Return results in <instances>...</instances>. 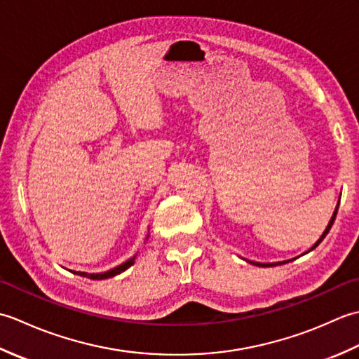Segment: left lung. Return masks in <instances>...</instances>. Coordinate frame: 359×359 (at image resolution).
I'll list each match as a JSON object with an SVG mask.
<instances>
[{
    "label": "left lung",
    "mask_w": 359,
    "mask_h": 359,
    "mask_svg": "<svg viewBox=\"0 0 359 359\" xmlns=\"http://www.w3.org/2000/svg\"><path fill=\"white\" fill-rule=\"evenodd\" d=\"M338 207H339V202H338V205H337V208H334V211H333V216H332V219H330V222H329V225H327L325 226V230H324V233L321 234V238H319L316 242H315V245L313 247H311L309 251H306V253H304V255H307V253H310V251L311 250H315L318 245H319V243H321L323 242V239L325 238V236H327V233H329L330 231V228H332V225H333V222H334V217H337V212H338ZM245 261H247V259H245ZM247 262H250V264H253V265H257V266H273V265H282V264H287L288 261H282V262H273V264H262V262H255V261H247Z\"/></svg>",
    "instance_id": "1"
}]
</instances>
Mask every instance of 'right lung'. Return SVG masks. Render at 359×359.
Returning a JSON list of instances; mask_svg holds the SVG:
<instances>
[{"mask_svg": "<svg viewBox=\"0 0 359 359\" xmlns=\"http://www.w3.org/2000/svg\"><path fill=\"white\" fill-rule=\"evenodd\" d=\"M147 239H148V238H147ZM135 257H137V255H134L133 257H129L128 261H125L123 264L114 266V269H111V270H108V271H103V273H85V271H72V273H74V274H79V276H83V278L94 279V280L108 279V278L117 276V274H120V273H123L125 270H128L129 266H131V265L135 262Z\"/></svg>", "mask_w": 359, "mask_h": 359, "instance_id": "1", "label": "right lung"}]
</instances>
